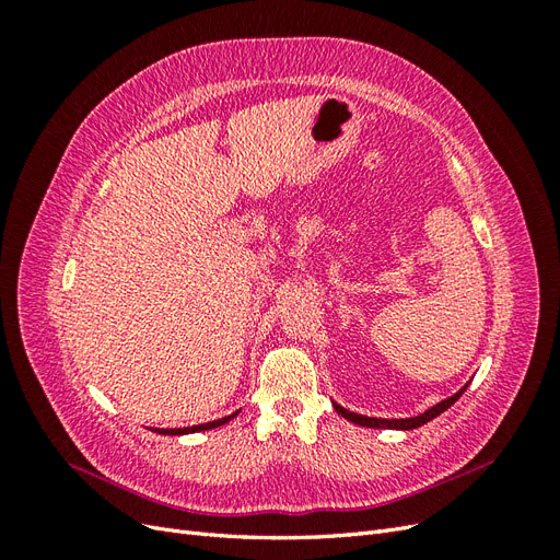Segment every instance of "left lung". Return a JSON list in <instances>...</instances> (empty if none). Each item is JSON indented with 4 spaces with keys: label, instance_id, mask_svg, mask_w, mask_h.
I'll return each mask as SVG.
<instances>
[{
    "label": "left lung",
    "instance_id": "obj_1",
    "mask_svg": "<svg viewBox=\"0 0 560 560\" xmlns=\"http://www.w3.org/2000/svg\"><path fill=\"white\" fill-rule=\"evenodd\" d=\"M467 385L460 389V393H455L453 397L439 401L436 406H432V409H428L425 413H420L416 418H399V420H387V418H366V416H360V413H352L348 409H343V406L334 404V409L338 416H343L346 420L354 422V425H362V428H389V430H413V428H420L425 425V422H430L432 418H436L439 413H444L448 406H453L457 399H460V395L465 393Z\"/></svg>",
    "mask_w": 560,
    "mask_h": 560
}]
</instances>
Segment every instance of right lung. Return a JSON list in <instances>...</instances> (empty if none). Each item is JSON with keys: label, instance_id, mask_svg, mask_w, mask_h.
<instances>
[{"label": "right lung", "instance_id": "right-lung-1", "mask_svg": "<svg viewBox=\"0 0 560 560\" xmlns=\"http://www.w3.org/2000/svg\"><path fill=\"white\" fill-rule=\"evenodd\" d=\"M235 416V413H233ZM233 416H226V418H219V420H212V422H202V425H194V428H182V430H156L159 434H186V432H200V430H212V428H219L224 425V422H229Z\"/></svg>", "mask_w": 560, "mask_h": 560}]
</instances>
